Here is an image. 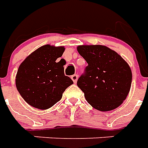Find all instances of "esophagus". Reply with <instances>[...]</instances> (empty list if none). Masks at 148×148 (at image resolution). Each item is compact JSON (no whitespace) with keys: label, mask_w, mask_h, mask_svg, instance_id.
<instances>
[{"label":"esophagus","mask_w":148,"mask_h":148,"mask_svg":"<svg viewBox=\"0 0 148 148\" xmlns=\"http://www.w3.org/2000/svg\"><path fill=\"white\" fill-rule=\"evenodd\" d=\"M77 78H78V75H77V74H74V75H72V76H71V79L73 80V82H74V83H76V82H77Z\"/></svg>","instance_id":"1"}]
</instances>
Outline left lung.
Returning <instances> with one entry per match:
<instances>
[{"label": "left lung", "mask_w": 148, "mask_h": 148, "mask_svg": "<svg viewBox=\"0 0 148 148\" xmlns=\"http://www.w3.org/2000/svg\"><path fill=\"white\" fill-rule=\"evenodd\" d=\"M77 50L88 63L77 82L86 100L100 111L116 109L130 90V66L121 55L106 46L82 45Z\"/></svg>", "instance_id": "8db88e82"}]
</instances>
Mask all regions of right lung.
<instances>
[{"label": "right lung", "instance_id": "right-lung-1", "mask_svg": "<svg viewBox=\"0 0 148 148\" xmlns=\"http://www.w3.org/2000/svg\"><path fill=\"white\" fill-rule=\"evenodd\" d=\"M64 47L42 46L24 59L16 76L18 92L31 106L47 109L58 102L66 89L74 83L64 74V64L56 59Z\"/></svg>", "mask_w": 148, "mask_h": 148}]
</instances>
